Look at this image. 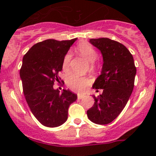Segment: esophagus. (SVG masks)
<instances>
[{
	"label": "esophagus",
	"mask_w": 156,
	"mask_h": 156,
	"mask_svg": "<svg viewBox=\"0 0 156 156\" xmlns=\"http://www.w3.org/2000/svg\"><path fill=\"white\" fill-rule=\"evenodd\" d=\"M84 98V95H83V94H78V100H81L83 99V98Z\"/></svg>",
	"instance_id": "1"
}]
</instances>
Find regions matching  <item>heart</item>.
Segmentation results:
<instances>
[{
  "mask_svg": "<svg viewBox=\"0 0 156 156\" xmlns=\"http://www.w3.org/2000/svg\"><path fill=\"white\" fill-rule=\"evenodd\" d=\"M76 51L79 55L85 58L88 62L92 63L97 58L98 53L96 50L87 42H80L77 45ZM72 55L69 53H67L64 55L62 62V69L64 71H67L69 67V62H70ZM67 87L73 91L76 92H83V91L89 86L90 80L88 78L81 77L76 74H71L67 77L66 80Z\"/></svg>",
  "mask_w": 156,
  "mask_h": 156,
  "instance_id": "heart-1",
  "label": "heart"
}]
</instances>
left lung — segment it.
<instances>
[{
    "instance_id": "1",
    "label": "left lung",
    "mask_w": 156,
    "mask_h": 156,
    "mask_svg": "<svg viewBox=\"0 0 156 156\" xmlns=\"http://www.w3.org/2000/svg\"><path fill=\"white\" fill-rule=\"evenodd\" d=\"M89 42L103 55L101 75L93 84V88L103 89V93L93 95L94 103L87 111V116L95 124L106 125L119 116L128 103L136 68L133 55L122 44L108 38L90 39Z\"/></svg>"
}]
</instances>
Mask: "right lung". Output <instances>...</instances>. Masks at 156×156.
Masks as SVG:
<instances>
[{"label":"right lung","mask_w":156,"mask_h":156,"mask_svg":"<svg viewBox=\"0 0 156 156\" xmlns=\"http://www.w3.org/2000/svg\"><path fill=\"white\" fill-rule=\"evenodd\" d=\"M77 40L47 39L35 44L23 56L20 76L26 102L42 125L50 128L62 125L67 119L69 105L77 95L69 90L53 89L59 82L58 73L69 48Z\"/></svg>","instance_id":"1"}]
</instances>
